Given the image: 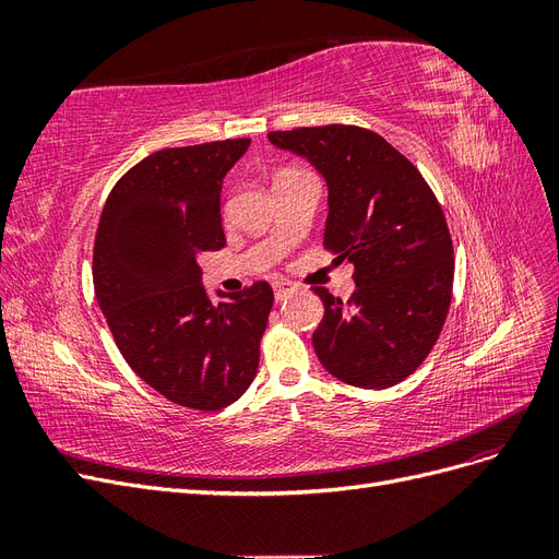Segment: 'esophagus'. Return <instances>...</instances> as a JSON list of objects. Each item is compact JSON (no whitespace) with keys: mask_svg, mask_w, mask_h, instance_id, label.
<instances>
[{"mask_svg":"<svg viewBox=\"0 0 559 559\" xmlns=\"http://www.w3.org/2000/svg\"><path fill=\"white\" fill-rule=\"evenodd\" d=\"M294 294V284L289 282H277L275 284V300H284Z\"/></svg>","mask_w":559,"mask_h":559,"instance_id":"esophagus-1","label":"esophagus"}]
</instances>
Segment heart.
I'll use <instances>...</instances> for the list:
<instances>
[{
    "mask_svg": "<svg viewBox=\"0 0 559 559\" xmlns=\"http://www.w3.org/2000/svg\"><path fill=\"white\" fill-rule=\"evenodd\" d=\"M289 173H296V170H284V173H280V175H289Z\"/></svg>",
    "mask_w": 559,
    "mask_h": 559,
    "instance_id": "heart-1",
    "label": "heart"
}]
</instances>
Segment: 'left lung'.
<instances>
[{"mask_svg":"<svg viewBox=\"0 0 559 559\" xmlns=\"http://www.w3.org/2000/svg\"><path fill=\"white\" fill-rule=\"evenodd\" d=\"M308 158L329 183L324 247L354 263L352 298L324 286V319L312 333L317 357L345 384L384 389L421 366L443 331L454 259L441 202L417 167L378 132L321 126L267 132Z\"/></svg>","mask_w":559,"mask_h":559,"instance_id":"1","label":"left lung"}]
</instances>
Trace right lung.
<instances>
[{
    "mask_svg": "<svg viewBox=\"0 0 559 559\" xmlns=\"http://www.w3.org/2000/svg\"><path fill=\"white\" fill-rule=\"evenodd\" d=\"M251 140L160 148L116 181L93 247L99 310L128 366L167 401L214 413L257 378L273 289L212 302L200 253L226 245L222 186Z\"/></svg>",
    "mask_w": 559,
    "mask_h": 559,
    "instance_id": "right-lung-1",
    "label": "right lung"
}]
</instances>
